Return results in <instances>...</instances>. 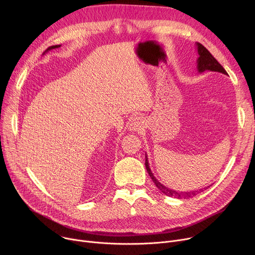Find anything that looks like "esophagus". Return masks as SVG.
<instances>
[{"label": "esophagus", "mask_w": 255, "mask_h": 255, "mask_svg": "<svg viewBox=\"0 0 255 255\" xmlns=\"http://www.w3.org/2000/svg\"><path fill=\"white\" fill-rule=\"evenodd\" d=\"M129 127L131 131H140L142 129V122L140 120V118L132 119Z\"/></svg>", "instance_id": "1"}]
</instances>
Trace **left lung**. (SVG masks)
Masks as SVG:
<instances>
[{
  "label": "left lung",
  "instance_id": "1",
  "mask_svg": "<svg viewBox=\"0 0 255 255\" xmlns=\"http://www.w3.org/2000/svg\"><path fill=\"white\" fill-rule=\"evenodd\" d=\"M197 46V51H198V54L199 57L197 59V69L198 72L201 74L205 71H210V72H217V73H222L227 75L226 70L222 66L213 56L212 54L209 52V51L203 46L200 43H196ZM145 168H146V171L148 172V175L150 176V178L152 179V181L155 182L157 188L166 196L168 197H174L177 199H189L192 198L194 196H196L197 194H199L200 192L203 191V189L198 190V191H190V192H178V191H174L171 189H168L167 186H165L164 184H162L155 176L152 174L149 165H148V160H147V156L145 154ZM205 189V188H204ZM207 189V188H206ZM205 189V190H206Z\"/></svg>",
  "mask_w": 255,
  "mask_h": 255
}]
</instances>
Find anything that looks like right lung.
<instances>
[{
	"label": "right lung",
	"mask_w": 255,
	"mask_h": 255,
	"mask_svg": "<svg viewBox=\"0 0 255 255\" xmlns=\"http://www.w3.org/2000/svg\"><path fill=\"white\" fill-rule=\"evenodd\" d=\"M61 45H55V46H51V47H49L46 51H45V52H47V51H49V50H52V49H56V48H59ZM45 52H44V54H45Z\"/></svg>",
	"instance_id": "1"
}]
</instances>
